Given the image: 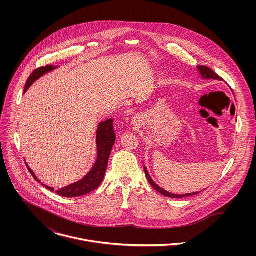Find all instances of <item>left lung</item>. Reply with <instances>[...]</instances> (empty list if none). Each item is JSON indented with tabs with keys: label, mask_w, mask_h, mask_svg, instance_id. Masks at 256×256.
Returning a JSON list of instances; mask_svg holds the SVG:
<instances>
[{
	"label": "left lung",
	"mask_w": 256,
	"mask_h": 256,
	"mask_svg": "<svg viewBox=\"0 0 256 256\" xmlns=\"http://www.w3.org/2000/svg\"><path fill=\"white\" fill-rule=\"evenodd\" d=\"M197 70L200 74L201 78L203 80H220V82H222L224 80L219 76L217 74L215 73L213 70H211L209 67H206V66H197ZM144 170H145V174H146V178L148 180L150 184L152 186V188H154L158 192H160V194H162L164 196H166V197H170V198H182V197H188V196H192V195H196L200 192H193V193H186V194H174V193H170L164 189H162V187H160L156 183L154 182L150 176L148 174V170H146V166L144 164Z\"/></svg>",
	"instance_id": "8db88e82"
}]
</instances>
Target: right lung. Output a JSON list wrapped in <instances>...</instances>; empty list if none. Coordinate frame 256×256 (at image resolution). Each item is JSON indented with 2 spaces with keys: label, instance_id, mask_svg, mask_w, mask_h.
Returning a JSON list of instances; mask_svg holds the SVG:
<instances>
[{
  "label": "right lung",
  "instance_id": "obj_1",
  "mask_svg": "<svg viewBox=\"0 0 256 256\" xmlns=\"http://www.w3.org/2000/svg\"><path fill=\"white\" fill-rule=\"evenodd\" d=\"M58 66H46L36 69L34 73L32 74L26 84L24 94L28 92V90L32 86L34 82H36L38 78L43 76L46 74L50 73L56 69H58ZM115 143V134L113 131V119L110 118L104 122L98 123L96 133V160L90 168V170L78 182L72 183L68 186H65L63 188H60L56 190V193L58 195L64 196V197H78L82 196L84 194H88L94 190H96L104 178L106 172L108 168V158H110V152L112 150V146ZM26 166L34 176V178L41 182L34 172L32 170V168L26 164ZM45 188H47L50 191H55L53 187H49L43 183H41Z\"/></svg>",
  "mask_w": 256,
  "mask_h": 256
}]
</instances>
